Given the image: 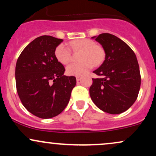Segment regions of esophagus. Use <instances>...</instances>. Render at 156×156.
Returning a JSON list of instances; mask_svg holds the SVG:
<instances>
[{
  "mask_svg": "<svg viewBox=\"0 0 156 156\" xmlns=\"http://www.w3.org/2000/svg\"><path fill=\"white\" fill-rule=\"evenodd\" d=\"M80 79H81V77H80V76H77L76 77V80H77V81H80Z\"/></svg>",
  "mask_w": 156,
  "mask_h": 156,
  "instance_id": "obj_1",
  "label": "esophagus"
}]
</instances>
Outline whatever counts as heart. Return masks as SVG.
I'll use <instances>...</instances> for the list:
<instances>
[{"mask_svg":"<svg viewBox=\"0 0 156 156\" xmlns=\"http://www.w3.org/2000/svg\"><path fill=\"white\" fill-rule=\"evenodd\" d=\"M73 51H81L78 63H72L66 68V72L69 76H81L93 67L103 62L105 53L103 50L90 39H80L73 41L69 44ZM55 56L58 62L67 64L71 59L70 49L65 44H60L55 50Z\"/></svg>","mask_w":156,"mask_h":156,"instance_id":"heart-1","label":"heart"}]
</instances>
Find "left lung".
Returning a JSON list of instances; mask_svg holds the SVG:
<instances>
[{
    "instance_id": "1",
    "label": "left lung",
    "mask_w": 156,
    "mask_h": 156,
    "mask_svg": "<svg viewBox=\"0 0 156 156\" xmlns=\"http://www.w3.org/2000/svg\"><path fill=\"white\" fill-rule=\"evenodd\" d=\"M92 39L101 44L105 56L101 67L93 71L101 78H92L91 99L104 112L121 114L133 104L140 89L136 56L125 42L111 34H101Z\"/></svg>"
}]
</instances>
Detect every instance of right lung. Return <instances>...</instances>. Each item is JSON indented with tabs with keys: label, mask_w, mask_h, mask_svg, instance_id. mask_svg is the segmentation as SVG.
Listing matches in <instances>:
<instances>
[{
	"label": "right lung",
	"mask_w": 156,
	"mask_h": 156,
	"mask_svg": "<svg viewBox=\"0 0 156 156\" xmlns=\"http://www.w3.org/2000/svg\"><path fill=\"white\" fill-rule=\"evenodd\" d=\"M63 39L41 36L25 48L17 61L15 80L23 105L34 115L49 119L66 108L76 84L74 76H66L55 50Z\"/></svg>",
	"instance_id": "add662e5"
}]
</instances>
